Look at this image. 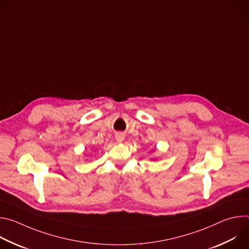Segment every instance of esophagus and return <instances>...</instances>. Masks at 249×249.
<instances>
[{"mask_svg": "<svg viewBox=\"0 0 249 249\" xmlns=\"http://www.w3.org/2000/svg\"><path fill=\"white\" fill-rule=\"evenodd\" d=\"M116 140H117V142H123L124 140H125V135L123 134V133H117L116 134Z\"/></svg>", "mask_w": 249, "mask_h": 249, "instance_id": "1", "label": "esophagus"}]
</instances>
